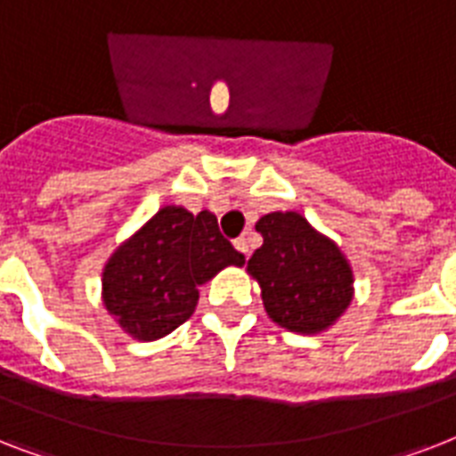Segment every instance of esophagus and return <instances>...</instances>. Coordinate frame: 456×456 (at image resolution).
Returning a JSON list of instances; mask_svg holds the SVG:
<instances>
[{"label":"esophagus","instance_id":"esophagus-1","mask_svg":"<svg viewBox=\"0 0 456 456\" xmlns=\"http://www.w3.org/2000/svg\"><path fill=\"white\" fill-rule=\"evenodd\" d=\"M234 246H236V250H239V253H243L246 257L250 256V246H248V239H246V236H239V239L234 241Z\"/></svg>","mask_w":456,"mask_h":456}]
</instances>
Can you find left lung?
Wrapping results in <instances>:
<instances>
[{
	"mask_svg": "<svg viewBox=\"0 0 456 456\" xmlns=\"http://www.w3.org/2000/svg\"><path fill=\"white\" fill-rule=\"evenodd\" d=\"M263 246L248 260L267 317L303 336L331 329L353 303L354 274L340 246L296 210L257 220Z\"/></svg>",
	"mask_w": 456,
	"mask_h": 456,
	"instance_id": "obj_1",
	"label": "left lung"
}]
</instances>
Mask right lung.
Segmentation results:
<instances>
[{"label":"right lung","instance_id":"right-lung-1","mask_svg":"<svg viewBox=\"0 0 456 456\" xmlns=\"http://www.w3.org/2000/svg\"><path fill=\"white\" fill-rule=\"evenodd\" d=\"M246 257L220 234L210 210L160 208L125 239L102 272V300L116 324L134 340H158L191 317L199 286Z\"/></svg>","mask_w":456,"mask_h":456}]
</instances>
